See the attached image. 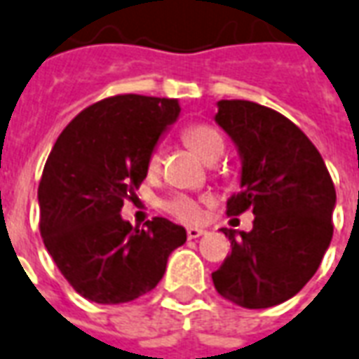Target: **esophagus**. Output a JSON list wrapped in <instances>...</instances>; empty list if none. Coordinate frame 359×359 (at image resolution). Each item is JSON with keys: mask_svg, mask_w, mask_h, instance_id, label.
<instances>
[{"mask_svg": "<svg viewBox=\"0 0 359 359\" xmlns=\"http://www.w3.org/2000/svg\"><path fill=\"white\" fill-rule=\"evenodd\" d=\"M205 229H200V227H188V239H198V237H202V235H205Z\"/></svg>", "mask_w": 359, "mask_h": 359, "instance_id": "esophagus-1", "label": "esophagus"}]
</instances>
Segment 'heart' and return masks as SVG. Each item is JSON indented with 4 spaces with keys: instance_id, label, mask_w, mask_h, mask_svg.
<instances>
[{
    "instance_id": "1",
    "label": "heart",
    "mask_w": 359,
    "mask_h": 359,
    "mask_svg": "<svg viewBox=\"0 0 359 359\" xmlns=\"http://www.w3.org/2000/svg\"><path fill=\"white\" fill-rule=\"evenodd\" d=\"M184 140L205 163L222 157L223 151H225V140L210 124H194V126L187 128L184 130ZM159 165H161V155H159V151H154V154L149 155V159H147V171L155 172L159 169ZM167 208H169V212L172 215H177L182 222H198L202 217L200 202H196L194 198H175L172 202H169Z\"/></svg>"
}]
</instances>
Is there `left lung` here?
<instances>
[{
  "label": "left lung",
  "mask_w": 359,
  "mask_h": 359,
  "mask_svg": "<svg viewBox=\"0 0 359 359\" xmlns=\"http://www.w3.org/2000/svg\"><path fill=\"white\" fill-rule=\"evenodd\" d=\"M215 122L241 157V192L227 200V215L250 210L255 222L250 231L223 227L231 255L212 280L239 307H274L309 282L327 252L334 184L317 147L280 112L219 101Z\"/></svg>",
  "instance_id": "obj_1"
}]
</instances>
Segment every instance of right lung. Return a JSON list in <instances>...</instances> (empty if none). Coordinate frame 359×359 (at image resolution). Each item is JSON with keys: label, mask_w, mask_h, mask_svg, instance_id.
<instances>
[{"label": "right lung", "mask_w": 359, "mask_h": 359, "mask_svg": "<svg viewBox=\"0 0 359 359\" xmlns=\"http://www.w3.org/2000/svg\"><path fill=\"white\" fill-rule=\"evenodd\" d=\"M175 99L118 95L79 112L60 134L39 184L40 233L85 299L116 305L151 292L187 229L165 217L134 229L120 210L175 120Z\"/></svg>", "instance_id": "right-lung-1"}]
</instances>
